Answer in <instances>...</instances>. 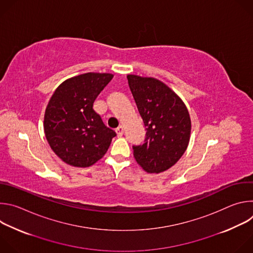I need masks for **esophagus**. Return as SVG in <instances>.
<instances>
[{"instance_id":"34e87169","label":"esophagus","mask_w":253,"mask_h":253,"mask_svg":"<svg viewBox=\"0 0 253 253\" xmlns=\"http://www.w3.org/2000/svg\"><path fill=\"white\" fill-rule=\"evenodd\" d=\"M116 133H117V135H118V137H121L122 135H123V133H124V129H123V127L120 125L118 128H116Z\"/></svg>"}]
</instances>
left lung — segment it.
Segmentation results:
<instances>
[{
	"label": "left lung",
	"mask_w": 253,
	"mask_h": 253,
	"mask_svg": "<svg viewBox=\"0 0 253 253\" xmlns=\"http://www.w3.org/2000/svg\"><path fill=\"white\" fill-rule=\"evenodd\" d=\"M127 79L147 130L145 143L133 146L134 158L148 173L166 171L188 147L191 119L187 107L158 79L131 74Z\"/></svg>",
	"instance_id": "8db88e82"
}]
</instances>
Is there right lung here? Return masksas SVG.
Instances as JSON below:
<instances>
[{
  "mask_svg": "<svg viewBox=\"0 0 253 253\" xmlns=\"http://www.w3.org/2000/svg\"><path fill=\"white\" fill-rule=\"evenodd\" d=\"M112 78L113 74L95 72L74 76L61 83L50 98L44 132L51 149L65 163L92 166L116 136L93 109L95 99Z\"/></svg>",
  "mask_w": 253,
  "mask_h": 253,
  "instance_id": "1",
  "label": "right lung"
}]
</instances>
